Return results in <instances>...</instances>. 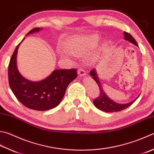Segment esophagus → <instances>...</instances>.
<instances>
[{
  "label": "esophagus",
  "mask_w": 154,
  "mask_h": 154,
  "mask_svg": "<svg viewBox=\"0 0 154 154\" xmlns=\"http://www.w3.org/2000/svg\"><path fill=\"white\" fill-rule=\"evenodd\" d=\"M78 73L79 74L80 76H85L86 74V71L82 67H80L78 69Z\"/></svg>",
  "instance_id": "obj_1"
}]
</instances>
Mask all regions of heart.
Listing matches in <instances>:
<instances>
[{
	"mask_svg": "<svg viewBox=\"0 0 154 154\" xmlns=\"http://www.w3.org/2000/svg\"><path fill=\"white\" fill-rule=\"evenodd\" d=\"M97 42V39L94 38L91 42H88L86 45H85L86 48H90L92 47H94L96 45ZM68 50L70 51L72 54L75 55H82L85 52V48L82 47V45L75 44V43H72V44H69L68 45Z\"/></svg>",
	"mask_w": 154,
	"mask_h": 154,
	"instance_id": "heart-1",
	"label": "heart"
}]
</instances>
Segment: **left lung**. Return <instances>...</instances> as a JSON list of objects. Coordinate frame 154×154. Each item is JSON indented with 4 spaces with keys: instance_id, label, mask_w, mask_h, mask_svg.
<instances>
[{
    "instance_id": "obj_1",
    "label": "left lung",
    "mask_w": 154,
    "mask_h": 154,
    "mask_svg": "<svg viewBox=\"0 0 154 154\" xmlns=\"http://www.w3.org/2000/svg\"><path fill=\"white\" fill-rule=\"evenodd\" d=\"M124 36H125V39L127 40V41L133 43L134 45L138 46L137 42L135 41V39L133 38L131 34L127 33V32L124 31ZM90 74H91V76H92V78H93V79L96 81V82L97 83L98 87H99L100 94L97 98H95V99L93 100V103L97 108L101 110V111H104V112H108L121 111H122V110L125 109L126 108H127V107H129L130 105H131V104L135 102V100L137 99V98H136V99H135L134 100H133L132 102L127 104H124L115 103L111 100H110L109 98L106 97V95L104 94V92H103L102 87L100 86L99 80H98V78L97 76V74H96V72L94 69L91 70V72H90Z\"/></svg>"
}]
</instances>
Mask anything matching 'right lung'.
<instances>
[{
    "label": "right lung",
    "mask_w": 154,
    "mask_h": 154,
    "mask_svg": "<svg viewBox=\"0 0 154 154\" xmlns=\"http://www.w3.org/2000/svg\"><path fill=\"white\" fill-rule=\"evenodd\" d=\"M40 29H42L35 27L27 35ZM21 42L14 50L8 67V83L11 91L17 100L29 109L43 111L55 108L62 100L69 84L77 77V70L56 69L39 82L25 79L17 68V50Z\"/></svg>",
    "instance_id": "1"
}]
</instances>
